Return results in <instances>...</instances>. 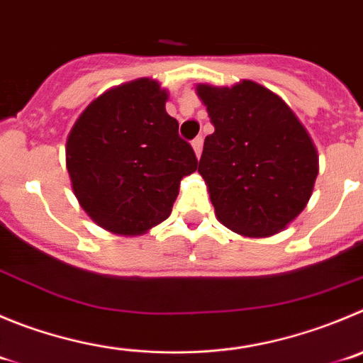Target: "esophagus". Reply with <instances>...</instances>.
I'll use <instances>...</instances> for the list:
<instances>
[{"label":"esophagus","instance_id":"esophagus-1","mask_svg":"<svg viewBox=\"0 0 363 363\" xmlns=\"http://www.w3.org/2000/svg\"><path fill=\"white\" fill-rule=\"evenodd\" d=\"M202 145H204V141H202L201 135L191 141V147H193V150H195V155H197V157H201V154H202Z\"/></svg>","mask_w":363,"mask_h":363}]
</instances>
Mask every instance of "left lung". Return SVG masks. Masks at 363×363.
<instances>
[{"instance_id":"left-lung-1","label":"left lung","mask_w":363,"mask_h":363,"mask_svg":"<svg viewBox=\"0 0 363 363\" xmlns=\"http://www.w3.org/2000/svg\"><path fill=\"white\" fill-rule=\"evenodd\" d=\"M197 94L215 125L199 174L216 216L238 235H276L306 208L319 174L306 128L277 94L250 80L204 84Z\"/></svg>"}]
</instances>
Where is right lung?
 <instances>
[{
	"label": "right lung",
	"mask_w": 363,
	"mask_h": 363,
	"mask_svg": "<svg viewBox=\"0 0 363 363\" xmlns=\"http://www.w3.org/2000/svg\"><path fill=\"white\" fill-rule=\"evenodd\" d=\"M164 89L140 79L87 105L71 128L66 164L84 211L107 231L140 235L172 213L197 155L166 113Z\"/></svg>",
	"instance_id": "obj_1"
}]
</instances>
